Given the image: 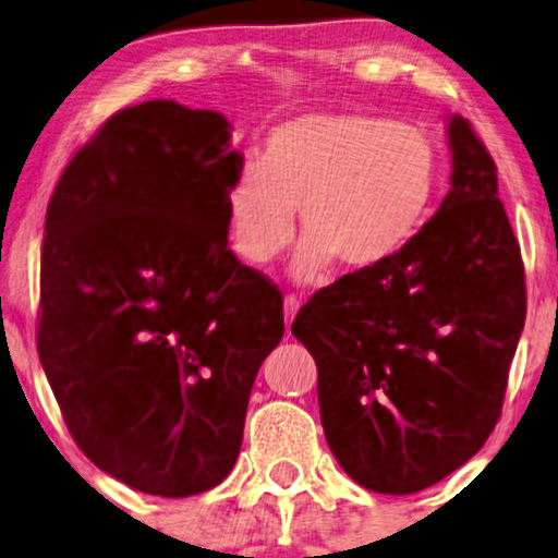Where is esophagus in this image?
<instances>
[{
	"label": "esophagus",
	"instance_id": "obj_1",
	"mask_svg": "<svg viewBox=\"0 0 558 558\" xmlns=\"http://www.w3.org/2000/svg\"><path fill=\"white\" fill-rule=\"evenodd\" d=\"M296 312H300V300H296L294 294H287L284 296V319H287V325L294 323Z\"/></svg>",
	"mask_w": 558,
	"mask_h": 558
}]
</instances>
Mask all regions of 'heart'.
Here are the masks:
<instances>
[{
  "label": "heart",
  "mask_w": 558,
  "mask_h": 558,
  "mask_svg": "<svg viewBox=\"0 0 558 558\" xmlns=\"http://www.w3.org/2000/svg\"><path fill=\"white\" fill-rule=\"evenodd\" d=\"M439 149L426 129L361 111L302 113L266 134L262 162L248 159L226 190L231 246L264 266L307 239L294 277L317 281L338 262L371 271L424 226L437 195Z\"/></svg>",
  "instance_id": "obj_1"
}]
</instances>
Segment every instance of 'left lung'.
<instances>
[{"instance_id": "obj_1", "label": "left lung", "mask_w": 558, "mask_h": 558, "mask_svg": "<svg viewBox=\"0 0 558 558\" xmlns=\"http://www.w3.org/2000/svg\"><path fill=\"white\" fill-rule=\"evenodd\" d=\"M447 134L452 190L429 223L391 262L319 289L292 323L317 363L327 445L373 493H418L477 454L525 323L498 167L468 119Z\"/></svg>"}]
</instances>
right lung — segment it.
<instances>
[{"label": "right lung", "instance_id": "obj_1", "mask_svg": "<svg viewBox=\"0 0 558 558\" xmlns=\"http://www.w3.org/2000/svg\"><path fill=\"white\" fill-rule=\"evenodd\" d=\"M241 165L220 113L147 101L113 113L50 197L37 353L81 452L140 493L223 483L284 335L277 284L228 248Z\"/></svg>", "mask_w": 558, "mask_h": 558}]
</instances>
